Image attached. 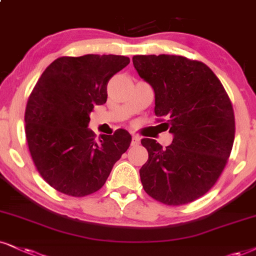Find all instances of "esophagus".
Returning a JSON list of instances; mask_svg holds the SVG:
<instances>
[{
    "label": "esophagus",
    "mask_w": 256,
    "mask_h": 256,
    "mask_svg": "<svg viewBox=\"0 0 256 256\" xmlns=\"http://www.w3.org/2000/svg\"><path fill=\"white\" fill-rule=\"evenodd\" d=\"M140 141L141 138L136 134H133V136H132V144H133V146H138V144H140Z\"/></svg>",
    "instance_id": "obj_1"
}]
</instances>
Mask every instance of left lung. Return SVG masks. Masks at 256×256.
Returning <instances> with one entry per match:
<instances>
[{"label": "left lung", "mask_w": 256, "mask_h": 256, "mask_svg": "<svg viewBox=\"0 0 256 256\" xmlns=\"http://www.w3.org/2000/svg\"><path fill=\"white\" fill-rule=\"evenodd\" d=\"M138 76L156 94V115L166 118L173 141L162 150L142 138L148 160L144 190L166 205H184L206 194L228 162L235 138L232 100L209 66L182 56H134ZM159 121L165 120L159 118Z\"/></svg>", "instance_id": "left-lung-1"}]
</instances>
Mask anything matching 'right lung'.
<instances>
[{"label":"right lung","instance_id":"add662e5","mask_svg":"<svg viewBox=\"0 0 256 256\" xmlns=\"http://www.w3.org/2000/svg\"><path fill=\"white\" fill-rule=\"evenodd\" d=\"M129 62L115 54L60 56L32 90L24 112L28 148L38 172L58 192L84 197L98 191L128 150L127 130L97 141L88 124L94 106L106 102L110 78Z\"/></svg>","mask_w":256,"mask_h":256}]
</instances>
